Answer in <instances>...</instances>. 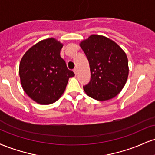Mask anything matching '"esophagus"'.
<instances>
[{"mask_svg":"<svg viewBox=\"0 0 155 155\" xmlns=\"http://www.w3.org/2000/svg\"><path fill=\"white\" fill-rule=\"evenodd\" d=\"M74 74H75V75H77V73H78L77 68H74Z\"/></svg>","mask_w":155,"mask_h":155,"instance_id":"obj_1","label":"esophagus"}]
</instances>
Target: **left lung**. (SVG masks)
Instances as JSON below:
<instances>
[{
    "mask_svg": "<svg viewBox=\"0 0 155 155\" xmlns=\"http://www.w3.org/2000/svg\"><path fill=\"white\" fill-rule=\"evenodd\" d=\"M80 47L87 58L90 81L83 86L87 95L97 101H107L120 93L128 76L127 55L111 39L92 35Z\"/></svg>",
    "mask_w": 155,
    "mask_h": 155,
    "instance_id": "8db88e82",
    "label": "left lung"
}]
</instances>
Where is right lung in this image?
<instances>
[{"label": "right lung", "instance_id": "add662e5", "mask_svg": "<svg viewBox=\"0 0 155 155\" xmlns=\"http://www.w3.org/2000/svg\"><path fill=\"white\" fill-rule=\"evenodd\" d=\"M63 44L54 38L41 41L24 54L19 74L24 91L40 104H51L65 91L74 73L67 68L60 52Z\"/></svg>", "mask_w": 155, "mask_h": 155}]
</instances>
